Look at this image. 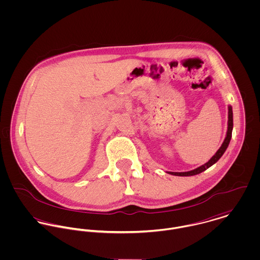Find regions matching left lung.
Masks as SVG:
<instances>
[{"label":"left lung","instance_id":"left-lung-1","mask_svg":"<svg viewBox=\"0 0 260 260\" xmlns=\"http://www.w3.org/2000/svg\"><path fill=\"white\" fill-rule=\"evenodd\" d=\"M232 129H233V112H232V107L229 105L228 106V122H227V132H226V136L225 139L223 141L222 145L220 146V148L217 150V152L210 158V160L208 162H206L205 164L197 167L196 169L187 171V172H167L171 175H175V176H193V175H197L203 171H205L206 169H208L210 166H212L213 164H215L224 154V152L226 151V149L229 145V142L231 140V136H232Z\"/></svg>","mask_w":260,"mask_h":260}]
</instances>
